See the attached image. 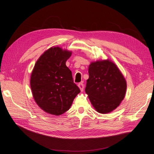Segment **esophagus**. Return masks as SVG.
Segmentation results:
<instances>
[{"mask_svg": "<svg viewBox=\"0 0 154 154\" xmlns=\"http://www.w3.org/2000/svg\"><path fill=\"white\" fill-rule=\"evenodd\" d=\"M78 87H79V88H80V91L82 92V91H83V88H84V85H83V83H78Z\"/></svg>", "mask_w": 154, "mask_h": 154, "instance_id": "obj_1", "label": "esophagus"}]
</instances>
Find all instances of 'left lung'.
<instances>
[{
	"label": "left lung",
	"instance_id": "left-lung-1",
	"mask_svg": "<svg viewBox=\"0 0 154 154\" xmlns=\"http://www.w3.org/2000/svg\"><path fill=\"white\" fill-rule=\"evenodd\" d=\"M88 74L85 91L95 109L106 114L117 108L127 89V83L117 66L109 60L92 62Z\"/></svg>",
	"mask_w": 154,
	"mask_h": 154
}]
</instances>
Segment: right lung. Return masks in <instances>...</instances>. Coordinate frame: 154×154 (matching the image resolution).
Here are the masks:
<instances>
[{
  "label": "right lung",
  "mask_w": 154,
  "mask_h": 154,
  "mask_svg": "<svg viewBox=\"0 0 154 154\" xmlns=\"http://www.w3.org/2000/svg\"><path fill=\"white\" fill-rule=\"evenodd\" d=\"M71 54L58 47L51 48L39 58L32 72L30 83L34 99L49 114L66 112L80 92L66 65Z\"/></svg>",
  "instance_id": "add662e5"
}]
</instances>
